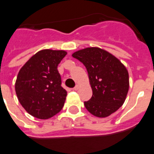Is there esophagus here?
I'll return each instance as SVG.
<instances>
[{
	"instance_id": "34e87169",
	"label": "esophagus",
	"mask_w": 154,
	"mask_h": 154,
	"mask_svg": "<svg viewBox=\"0 0 154 154\" xmlns=\"http://www.w3.org/2000/svg\"><path fill=\"white\" fill-rule=\"evenodd\" d=\"M79 85H78V84H77V85H76L75 87V88H73V90L74 91H77L79 89Z\"/></svg>"
}]
</instances>
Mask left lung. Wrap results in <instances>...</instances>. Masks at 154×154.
<instances>
[{
    "mask_svg": "<svg viewBox=\"0 0 154 154\" xmlns=\"http://www.w3.org/2000/svg\"><path fill=\"white\" fill-rule=\"evenodd\" d=\"M74 58L85 66L92 96L84 102L87 110L97 117H107L123 105L129 88L126 67L115 56L98 47L75 52Z\"/></svg>",
    "mask_w": 154,
    "mask_h": 154,
    "instance_id": "1",
    "label": "left lung"
}]
</instances>
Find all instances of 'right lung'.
<instances>
[{
  "instance_id": "obj_1",
  "label": "right lung",
  "mask_w": 154,
  "mask_h": 154,
  "mask_svg": "<svg viewBox=\"0 0 154 154\" xmlns=\"http://www.w3.org/2000/svg\"><path fill=\"white\" fill-rule=\"evenodd\" d=\"M64 51L42 50L29 58L19 71L15 83L18 100L29 114L46 120L62 110L66 91L62 87L58 65Z\"/></svg>"
}]
</instances>
